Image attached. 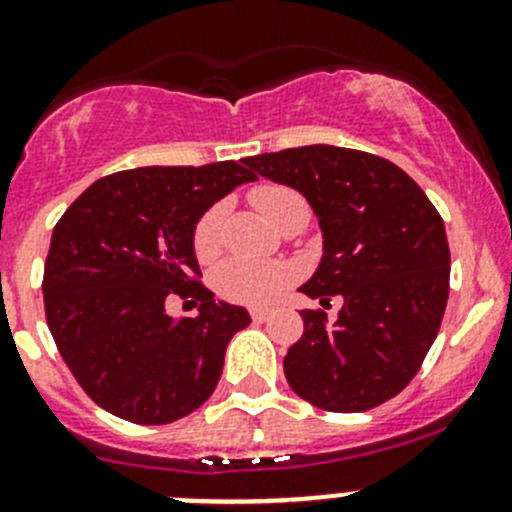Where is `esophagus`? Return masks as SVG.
Returning a JSON list of instances; mask_svg holds the SVG:
<instances>
[{"label":"esophagus","mask_w":512,"mask_h":512,"mask_svg":"<svg viewBox=\"0 0 512 512\" xmlns=\"http://www.w3.org/2000/svg\"><path fill=\"white\" fill-rule=\"evenodd\" d=\"M250 319L257 324H265V322H270V312H265V309H252Z\"/></svg>","instance_id":"esophagus-1"}]
</instances>
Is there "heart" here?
I'll list each match as a JSON object with an SVG mask.
<instances>
[{
  "mask_svg": "<svg viewBox=\"0 0 512 512\" xmlns=\"http://www.w3.org/2000/svg\"><path fill=\"white\" fill-rule=\"evenodd\" d=\"M250 203L275 227L292 220H309V203L299 190L282 183H260L250 190ZM225 205L215 203L205 210L193 227V252L200 262H213L220 255V227ZM294 280V270L285 262H262L232 257L215 272V289L227 302L247 307H267Z\"/></svg>",
  "mask_w": 512,
  "mask_h": 512,
  "instance_id": "1",
  "label": "heart"
}]
</instances>
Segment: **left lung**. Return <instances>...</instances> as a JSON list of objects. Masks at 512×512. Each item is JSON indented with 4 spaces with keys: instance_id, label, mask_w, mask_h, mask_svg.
I'll use <instances>...</instances> for the list:
<instances>
[{
    "instance_id": "8db88e82",
    "label": "left lung",
    "mask_w": 512,
    "mask_h": 512,
    "mask_svg": "<svg viewBox=\"0 0 512 512\" xmlns=\"http://www.w3.org/2000/svg\"><path fill=\"white\" fill-rule=\"evenodd\" d=\"M255 173L297 188L317 213L324 257L304 294V334L285 376L299 399L334 414L394 399L421 369L448 302L446 227L418 183L391 160L339 146L245 158ZM332 296L345 304L326 317Z\"/></svg>"
}]
</instances>
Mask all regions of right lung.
<instances>
[{
	"mask_svg": "<svg viewBox=\"0 0 512 512\" xmlns=\"http://www.w3.org/2000/svg\"><path fill=\"white\" fill-rule=\"evenodd\" d=\"M245 160L151 165L98 178L51 235L44 312L81 389L108 414L141 426L178 421L210 399L227 342L250 324L200 282L193 227L257 175ZM180 296L198 318H168Z\"/></svg>",
	"mask_w": 512,
	"mask_h": 512,
	"instance_id": "1",
	"label": "right lung"
}]
</instances>
